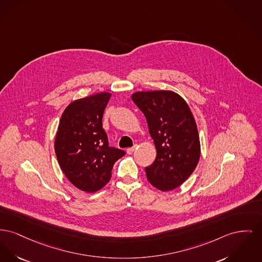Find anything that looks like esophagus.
Instances as JSON below:
<instances>
[{"mask_svg": "<svg viewBox=\"0 0 262 262\" xmlns=\"http://www.w3.org/2000/svg\"><path fill=\"white\" fill-rule=\"evenodd\" d=\"M136 149H137V144L134 145L133 147H128V148L126 149V152H127V154H132Z\"/></svg>", "mask_w": 262, "mask_h": 262, "instance_id": "1", "label": "esophagus"}]
</instances>
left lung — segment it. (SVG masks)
Returning <instances> with one entry per match:
<instances>
[{"instance_id": "left-lung-1", "label": "left lung", "mask_w": 262, "mask_h": 262, "mask_svg": "<svg viewBox=\"0 0 262 262\" xmlns=\"http://www.w3.org/2000/svg\"><path fill=\"white\" fill-rule=\"evenodd\" d=\"M132 99L146 119L157 154L154 163L145 167L146 178L161 191L173 190L189 178L200 158L192 112L172 91L137 92Z\"/></svg>"}]
</instances>
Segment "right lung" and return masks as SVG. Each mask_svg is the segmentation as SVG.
Instances as JSON below:
<instances>
[{
	"label": "right lung",
	"instance_id": "right-lung-1",
	"mask_svg": "<svg viewBox=\"0 0 262 262\" xmlns=\"http://www.w3.org/2000/svg\"><path fill=\"white\" fill-rule=\"evenodd\" d=\"M110 93L72 102L62 114L54 148L63 173L78 189L93 193L108 183L117 160L125 152L108 146L103 128Z\"/></svg>",
	"mask_w": 262,
	"mask_h": 262
}]
</instances>
